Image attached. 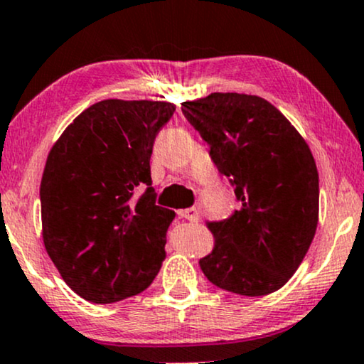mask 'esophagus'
Listing matches in <instances>:
<instances>
[{
	"mask_svg": "<svg viewBox=\"0 0 364 364\" xmlns=\"http://www.w3.org/2000/svg\"><path fill=\"white\" fill-rule=\"evenodd\" d=\"M179 217H183V219L190 220V223H198L200 220V212L198 208L191 207V208H185V210H178Z\"/></svg>",
	"mask_w": 364,
	"mask_h": 364,
	"instance_id": "34e87169",
	"label": "esophagus"
}]
</instances>
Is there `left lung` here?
<instances>
[{
	"label": "left lung",
	"instance_id": "left-lung-1",
	"mask_svg": "<svg viewBox=\"0 0 364 364\" xmlns=\"http://www.w3.org/2000/svg\"><path fill=\"white\" fill-rule=\"evenodd\" d=\"M241 208L208 223L214 250L200 269L220 289L265 296L301 265L318 224V171L303 136L257 95L214 92L181 104Z\"/></svg>",
	"mask_w": 364,
	"mask_h": 364
}]
</instances>
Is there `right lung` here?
Segmentation results:
<instances>
[{"mask_svg": "<svg viewBox=\"0 0 364 364\" xmlns=\"http://www.w3.org/2000/svg\"><path fill=\"white\" fill-rule=\"evenodd\" d=\"M174 109L161 101L95 102L49 152L41 181L46 252L87 301L139 294L161 270L174 212L156 205L150 156Z\"/></svg>", "mask_w": 364, "mask_h": 364, "instance_id": "right-lung-1", "label": "right lung"}]
</instances>
